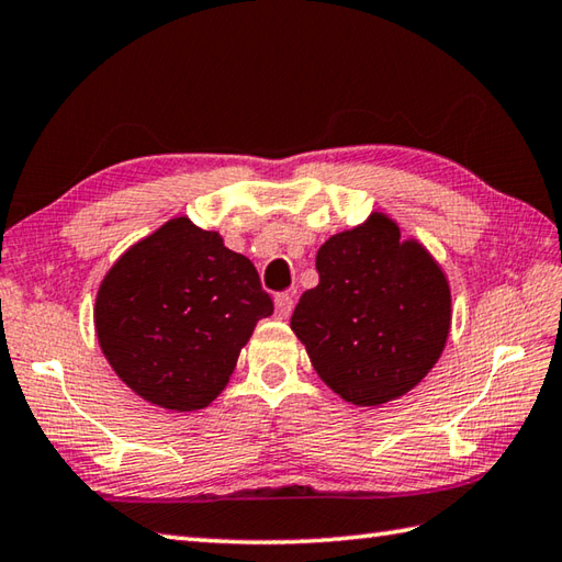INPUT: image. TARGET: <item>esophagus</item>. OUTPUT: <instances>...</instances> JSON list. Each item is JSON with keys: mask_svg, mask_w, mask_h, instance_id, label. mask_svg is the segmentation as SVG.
<instances>
[{"mask_svg": "<svg viewBox=\"0 0 562 562\" xmlns=\"http://www.w3.org/2000/svg\"><path fill=\"white\" fill-rule=\"evenodd\" d=\"M293 311V293H279L277 295V315L289 317Z\"/></svg>", "mask_w": 562, "mask_h": 562, "instance_id": "esophagus-1", "label": "esophagus"}]
</instances>
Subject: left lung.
I'll return each instance as SVG.
<instances>
[{
  "label": "left lung",
  "mask_w": 562,
  "mask_h": 562,
  "mask_svg": "<svg viewBox=\"0 0 562 562\" xmlns=\"http://www.w3.org/2000/svg\"><path fill=\"white\" fill-rule=\"evenodd\" d=\"M315 289L291 330L335 394L355 406L404 396L438 362L450 333V285L436 259L374 213L317 249Z\"/></svg>",
  "instance_id": "8db88e82"
}]
</instances>
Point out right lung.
I'll use <instances>...</instances> for the list:
<instances>
[{
    "instance_id": "1",
    "label": "right lung",
    "mask_w": 562,
    "mask_h": 562,
    "mask_svg": "<svg viewBox=\"0 0 562 562\" xmlns=\"http://www.w3.org/2000/svg\"><path fill=\"white\" fill-rule=\"evenodd\" d=\"M273 313L254 263L188 217L124 251L94 301L104 357L134 394L168 411L213 404L254 325Z\"/></svg>"
}]
</instances>
